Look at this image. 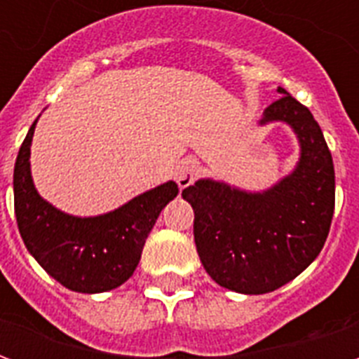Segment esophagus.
<instances>
[{"instance_id": "1", "label": "esophagus", "mask_w": 359, "mask_h": 359, "mask_svg": "<svg viewBox=\"0 0 359 359\" xmlns=\"http://www.w3.org/2000/svg\"><path fill=\"white\" fill-rule=\"evenodd\" d=\"M198 172H200V165H198V161L187 157V159H182V161L175 167V179H177L180 188H187L194 182V179L198 177Z\"/></svg>"}]
</instances>
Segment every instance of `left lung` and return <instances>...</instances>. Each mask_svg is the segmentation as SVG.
I'll return each instance as SVG.
<instances>
[{
	"label": "left lung",
	"mask_w": 359,
	"mask_h": 359,
	"mask_svg": "<svg viewBox=\"0 0 359 359\" xmlns=\"http://www.w3.org/2000/svg\"><path fill=\"white\" fill-rule=\"evenodd\" d=\"M259 125L286 123L300 144L290 175L264 192L213 179L182 190L194 210V242L203 269L241 294L277 290L300 275L323 248L334 211V167L311 111L285 88Z\"/></svg>",
	"instance_id": "obj_1"
}]
</instances>
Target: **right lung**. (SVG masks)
I'll return each instance as SVG.
<instances>
[{
    "mask_svg": "<svg viewBox=\"0 0 359 359\" xmlns=\"http://www.w3.org/2000/svg\"><path fill=\"white\" fill-rule=\"evenodd\" d=\"M36 118L19 149L13 172L15 215L27 250L57 283L82 294L107 292L133 277L142 248L159 213L179 194L165 182L117 210L74 217L38 194L30 175V144Z\"/></svg>",
    "mask_w": 359,
    "mask_h": 359,
    "instance_id": "add662e5",
    "label": "right lung"
}]
</instances>
